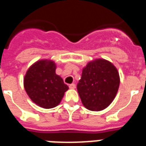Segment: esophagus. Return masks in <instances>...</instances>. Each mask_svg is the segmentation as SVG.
Here are the masks:
<instances>
[{"label":"esophagus","instance_id":"esophagus-1","mask_svg":"<svg viewBox=\"0 0 146 146\" xmlns=\"http://www.w3.org/2000/svg\"><path fill=\"white\" fill-rule=\"evenodd\" d=\"M69 87H70V89H75L76 84H74V83H72V84H70V85L69 86Z\"/></svg>","mask_w":146,"mask_h":146}]
</instances>
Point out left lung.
Listing matches in <instances>:
<instances>
[{
	"mask_svg": "<svg viewBox=\"0 0 146 146\" xmlns=\"http://www.w3.org/2000/svg\"><path fill=\"white\" fill-rule=\"evenodd\" d=\"M119 82L115 66L106 60L98 59L83 68L76 87L83 106L91 111H100L113 102Z\"/></svg>",
	"mask_w": 146,
	"mask_h": 146,
	"instance_id": "1",
	"label": "left lung"
}]
</instances>
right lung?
I'll use <instances>...</instances> for the list:
<instances>
[{"label": "right lung", "mask_w": 146, "mask_h": 146, "mask_svg": "<svg viewBox=\"0 0 146 146\" xmlns=\"http://www.w3.org/2000/svg\"><path fill=\"white\" fill-rule=\"evenodd\" d=\"M53 61H37L24 76L25 90L31 100L40 107L50 109L58 105L69 89L63 79L56 74Z\"/></svg>", "instance_id": "obj_1"}]
</instances>
